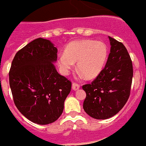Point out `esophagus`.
Here are the masks:
<instances>
[{
	"label": "esophagus",
	"instance_id": "obj_1",
	"mask_svg": "<svg viewBox=\"0 0 146 146\" xmlns=\"http://www.w3.org/2000/svg\"><path fill=\"white\" fill-rule=\"evenodd\" d=\"M79 88H80V85H79V84L76 83V82H73V83L72 84V88H73V90H74V91L78 90Z\"/></svg>",
	"mask_w": 146,
	"mask_h": 146
}]
</instances>
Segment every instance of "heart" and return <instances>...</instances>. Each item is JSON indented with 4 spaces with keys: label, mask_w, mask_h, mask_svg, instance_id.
Returning a JSON list of instances; mask_svg holds the SVG:
<instances>
[{
    "label": "heart",
    "mask_w": 146,
    "mask_h": 146,
    "mask_svg": "<svg viewBox=\"0 0 146 146\" xmlns=\"http://www.w3.org/2000/svg\"><path fill=\"white\" fill-rule=\"evenodd\" d=\"M107 55V47L101 41L75 40L67 45L64 52L58 54V64L61 73L67 75L77 61V68L81 71V75L92 79L101 72Z\"/></svg>",
    "instance_id": "heart-1"
}]
</instances>
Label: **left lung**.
I'll use <instances>...</instances> for the list:
<instances>
[{"mask_svg":"<svg viewBox=\"0 0 146 146\" xmlns=\"http://www.w3.org/2000/svg\"><path fill=\"white\" fill-rule=\"evenodd\" d=\"M111 45L106 66L91 84L82 86L86 92L83 109L96 119L116 115L128 100L133 79V64L122 42L109 36Z\"/></svg>","mask_w":146,"mask_h":146,"instance_id":"left-lung-1","label":"left lung"}]
</instances>
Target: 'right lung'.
Segmentation results:
<instances>
[{"instance_id": "obj_1", "label": "right lung", "mask_w": 146, "mask_h": 146, "mask_svg": "<svg viewBox=\"0 0 146 146\" xmlns=\"http://www.w3.org/2000/svg\"><path fill=\"white\" fill-rule=\"evenodd\" d=\"M58 49L37 38L18 51L9 70V86L15 106L31 121L52 123L62 114L71 82L60 75L53 63Z\"/></svg>"}]
</instances>
